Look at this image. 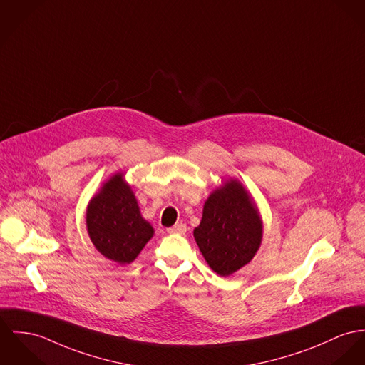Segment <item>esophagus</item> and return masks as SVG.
<instances>
[{
    "label": "esophagus",
    "mask_w": 365,
    "mask_h": 365,
    "mask_svg": "<svg viewBox=\"0 0 365 365\" xmlns=\"http://www.w3.org/2000/svg\"><path fill=\"white\" fill-rule=\"evenodd\" d=\"M167 232H168V233H179V235H183V233H186V225H173V226H170V227L167 229Z\"/></svg>",
    "instance_id": "34e87169"
}]
</instances>
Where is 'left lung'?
<instances>
[{
	"label": "left lung",
	"instance_id": "1",
	"mask_svg": "<svg viewBox=\"0 0 365 365\" xmlns=\"http://www.w3.org/2000/svg\"><path fill=\"white\" fill-rule=\"evenodd\" d=\"M262 224L245 187L229 180L204 204L195 229L198 249L214 272L229 277L249 264L259 247Z\"/></svg>",
	"mask_w": 365,
	"mask_h": 365
}]
</instances>
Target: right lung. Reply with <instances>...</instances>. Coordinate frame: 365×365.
Segmentation results:
<instances>
[{"label": "right lung", "instance_id": "1", "mask_svg": "<svg viewBox=\"0 0 365 365\" xmlns=\"http://www.w3.org/2000/svg\"><path fill=\"white\" fill-rule=\"evenodd\" d=\"M86 222L96 249L120 265L132 262L154 233L141 218L135 195L120 173L90 201Z\"/></svg>", "mask_w": 365, "mask_h": 365}]
</instances>
